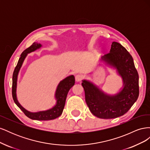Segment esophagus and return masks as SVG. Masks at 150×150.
I'll return each mask as SVG.
<instances>
[{
	"mask_svg": "<svg viewBox=\"0 0 150 150\" xmlns=\"http://www.w3.org/2000/svg\"><path fill=\"white\" fill-rule=\"evenodd\" d=\"M75 79L76 82H80L83 79V76L81 74H78L75 76Z\"/></svg>",
	"mask_w": 150,
	"mask_h": 150,
	"instance_id": "34e87169",
	"label": "esophagus"
}]
</instances>
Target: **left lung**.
Returning <instances> with one entry per match:
<instances>
[{
	"label": "left lung",
	"mask_w": 150,
	"mask_h": 150,
	"mask_svg": "<svg viewBox=\"0 0 150 150\" xmlns=\"http://www.w3.org/2000/svg\"><path fill=\"white\" fill-rule=\"evenodd\" d=\"M102 59L115 67L122 77L123 88L114 96L104 93L97 86L86 80L82 86L86 104L92 114L99 118L112 119L124 115L139 96V76L133 59L128 51L118 42H113L110 52Z\"/></svg>",
	"instance_id": "obj_1"
}]
</instances>
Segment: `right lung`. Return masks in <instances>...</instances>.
Returning <instances> with one entry per match:
<instances>
[{
	"instance_id": "add662e5",
	"label": "right lung",
	"mask_w": 150,
	"mask_h": 150,
	"mask_svg": "<svg viewBox=\"0 0 150 150\" xmlns=\"http://www.w3.org/2000/svg\"><path fill=\"white\" fill-rule=\"evenodd\" d=\"M41 44L37 42H34L30 47L27 48L25 50L22 52L21 57L18 61L17 64L15 67V69L13 72L12 76V98L17 106L19 107L25 115L29 117L30 119L39 120V121H47V120H52L57 118L59 116H60L62 113L63 110H64L66 99L68 92L69 89L74 85L75 83V78L74 76H69L67 77L66 78L61 81L57 86V88L55 94V97L56 98L57 103L55 106L52 108L50 109L47 111H39L38 112H31L22 107L18 102L16 96V88H17V76L21 67L22 65L27 54L31 52H33L41 47Z\"/></svg>"
}]
</instances>
